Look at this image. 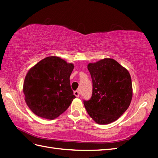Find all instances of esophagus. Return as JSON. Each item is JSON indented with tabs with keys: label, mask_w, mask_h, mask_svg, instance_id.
<instances>
[{
	"label": "esophagus",
	"mask_w": 158,
	"mask_h": 158,
	"mask_svg": "<svg viewBox=\"0 0 158 158\" xmlns=\"http://www.w3.org/2000/svg\"><path fill=\"white\" fill-rule=\"evenodd\" d=\"M74 95L75 96H76V97H79V91L78 90H76V91H74Z\"/></svg>",
	"instance_id": "obj_1"
}]
</instances>
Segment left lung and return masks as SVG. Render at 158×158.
<instances>
[{
	"instance_id": "obj_1",
	"label": "left lung",
	"mask_w": 158,
	"mask_h": 158,
	"mask_svg": "<svg viewBox=\"0 0 158 158\" xmlns=\"http://www.w3.org/2000/svg\"><path fill=\"white\" fill-rule=\"evenodd\" d=\"M92 95L83 100L88 114L100 124L116 120L131 104L133 88L131 75L125 68L112 58H104L87 65Z\"/></svg>"
}]
</instances>
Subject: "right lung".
Returning a JSON list of instances; mask_svg holds the SVG:
<instances>
[{
    "mask_svg": "<svg viewBox=\"0 0 158 158\" xmlns=\"http://www.w3.org/2000/svg\"><path fill=\"white\" fill-rule=\"evenodd\" d=\"M73 69V64L60 58L49 56L28 71L23 93L27 105L35 114L52 120L67 110L75 98L70 84Z\"/></svg>",
    "mask_w": 158,
    "mask_h": 158,
    "instance_id": "1",
    "label": "right lung"
}]
</instances>
